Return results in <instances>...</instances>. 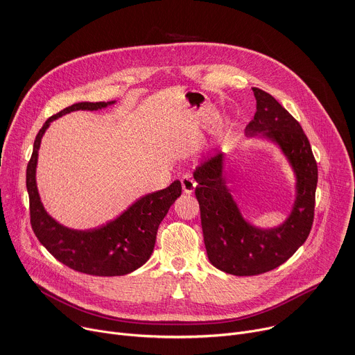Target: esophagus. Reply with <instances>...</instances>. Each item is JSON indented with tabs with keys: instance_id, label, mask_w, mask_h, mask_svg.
<instances>
[{
	"instance_id": "34e87169",
	"label": "esophagus",
	"mask_w": 355,
	"mask_h": 355,
	"mask_svg": "<svg viewBox=\"0 0 355 355\" xmlns=\"http://www.w3.org/2000/svg\"><path fill=\"white\" fill-rule=\"evenodd\" d=\"M181 184H182V189L184 192H187V194H191V192H194L196 187H197V182L196 180L189 177V175H185L181 178Z\"/></svg>"
}]
</instances>
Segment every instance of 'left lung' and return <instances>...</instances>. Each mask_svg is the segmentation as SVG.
I'll return each mask as SVG.
<instances>
[{
    "mask_svg": "<svg viewBox=\"0 0 355 355\" xmlns=\"http://www.w3.org/2000/svg\"><path fill=\"white\" fill-rule=\"evenodd\" d=\"M252 90L256 113L246 125V135L280 147L296 175V200L279 227L256 228L242 216L231 196L222 153L196 168V197L208 259L216 269L235 276L261 275L284 263L306 242L314 219L317 163L309 139L299 121L272 94L257 87Z\"/></svg>",
    "mask_w": 355,
    "mask_h": 355,
    "instance_id": "8db88e82",
    "label": "left lung"
}]
</instances>
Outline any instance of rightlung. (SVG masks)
Listing matches in <instances>:
<instances>
[{
  "mask_svg": "<svg viewBox=\"0 0 355 355\" xmlns=\"http://www.w3.org/2000/svg\"><path fill=\"white\" fill-rule=\"evenodd\" d=\"M113 102L75 103L49 117L34 141V151L26 167L31 225L38 241L68 268L93 276H123L143 266L153 253L161 220L181 196V182L147 194L128 207L116 219L101 228L78 231L56 222L44 208L37 188L38 150L51 121L76 110H98Z\"/></svg>",
  "mask_w": 355,
  "mask_h": 355,
  "instance_id": "1",
  "label": "right lung"
}]
</instances>
